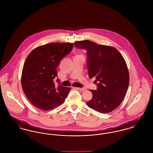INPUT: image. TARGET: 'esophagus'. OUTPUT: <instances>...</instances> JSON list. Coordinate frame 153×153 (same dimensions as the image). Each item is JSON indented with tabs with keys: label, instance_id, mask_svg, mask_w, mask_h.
Returning <instances> with one entry per match:
<instances>
[{
	"label": "esophagus",
	"instance_id": "esophagus-1",
	"mask_svg": "<svg viewBox=\"0 0 153 153\" xmlns=\"http://www.w3.org/2000/svg\"><path fill=\"white\" fill-rule=\"evenodd\" d=\"M73 89L75 90L80 91H84L85 90L84 88H73Z\"/></svg>",
	"mask_w": 153,
	"mask_h": 153
}]
</instances>
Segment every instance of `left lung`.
<instances>
[{
    "label": "left lung",
    "instance_id": "left-lung-1",
    "mask_svg": "<svg viewBox=\"0 0 153 153\" xmlns=\"http://www.w3.org/2000/svg\"><path fill=\"white\" fill-rule=\"evenodd\" d=\"M74 44L86 51L89 78L94 77L97 86L96 90H90L93 97L87 105L100 113L111 112L121 103L129 86V75L123 57L115 48L89 40Z\"/></svg>",
    "mask_w": 153,
    "mask_h": 153
}]
</instances>
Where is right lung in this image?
Returning a JSON list of instances; mask_svg holds the SVG:
<instances>
[{"instance_id":"1","label":"right lung","mask_w":153,"mask_h":153,"mask_svg":"<svg viewBox=\"0 0 153 153\" xmlns=\"http://www.w3.org/2000/svg\"><path fill=\"white\" fill-rule=\"evenodd\" d=\"M72 48L73 44L70 43H51L36 48L27 57L22 71L21 85L35 107L44 111L51 110L65 101L71 89L60 85L56 68ZM56 79L58 86L54 84Z\"/></svg>"}]
</instances>
